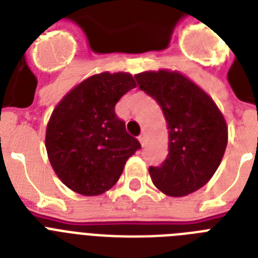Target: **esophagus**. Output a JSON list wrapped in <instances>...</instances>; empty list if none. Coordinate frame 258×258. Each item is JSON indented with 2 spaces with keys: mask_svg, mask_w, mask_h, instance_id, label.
<instances>
[{
  "mask_svg": "<svg viewBox=\"0 0 258 258\" xmlns=\"http://www.w3.org/2000/svg\"><path fill=\"white\" fill-rule=\"evenodd\" d=\"M139 141L141 142V145L144 146L146 144V137H145V135H144V133H142V135H140V137H139Z\"/></svg>",
  "mask_w": 258,
  "mask_h": 258,
  "instance_id": "1",
  "label": "esophagus"
}]
</instances>
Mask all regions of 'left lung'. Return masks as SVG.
Here are the masks:
<instances>
[{
    "label": "left lung",
    "instance_id": "1",
    "mask_svg": "<svg viewBox=\"0 0 258 258\" xmlns=\"http://www.w3.org/2000/svg\"><path fill=\"white\" fill-rule=\"evenodd\" d=\"M140 89L161 106L169 133V153L161 166H150L157 189L170 197L199 190L220 166L228 125L212 97L176 71L160 69L135 76Z\"/></svg>",
    "mask_w": 258,
    "mask_h": 258
}]
</instances>
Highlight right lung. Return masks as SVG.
Instances as JSON below:
<instances>
[{"mask_svg":"<svg viewBox=\"0 0 258 258\" xmlns=\"http://www.w3.org/2000/svg\"><path fill=\"white\" fill-rule=\"evenodd\" d=\"M136 88L131 73L90 76L63 96L46 126L51 168L76 193L98 196L118 181L127 158L141 145L114 113L119 98Z\"/></svg>","mask_w":258,"mask_h":258,"instance_id":"right-lung-1","label":"right lung"}]
</instances>
